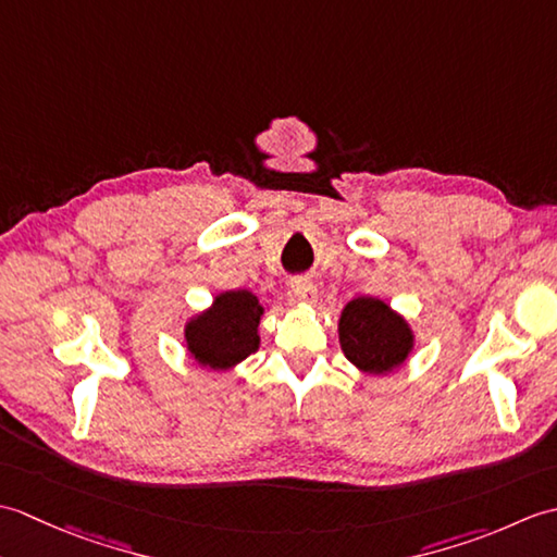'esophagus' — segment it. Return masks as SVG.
I'll use <instances>...</instances> for the list:
<instances>
[{
	"label": "esophagus",
	"instance_id": "esophagus-1",
	"mask_svg": "<svg viewBox=\"0 0 557 557\" xmlns=\"http://www.w3.org/2000/svg\"><path fill=\"white\" fill-rule=\"evenodd\" d=\"M289 289H292V297L297 301H304V304L315 301V285L309 277H294L289 282Z\"/></svg>",
	"mask_w": 557,
	"mask_h": 557
}]
</instances>
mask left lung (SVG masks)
<instances>
[{
	"label": "left lung",
	"mask_w": 557,
	"mask_h": 557,
	"mask_svg": "<svg viewBox=\"0 0 557 557\" xmlns=\"http://www.w3.org/2000/svg\"><path fill=\"white\" fill-rule=\"evenodd\" d=\"M339 345L361 373L385 375L399 369L413 349L409 323L381 299H351L339 315Z\"/></svg>",
	"instance_id": "8db88e82"
}]
</instances>
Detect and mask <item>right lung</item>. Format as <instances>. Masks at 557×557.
<instances>
[{
    "label": "right lung",
    "mask_w": 557,
    "mask_h": 557,
    "mask_svg": "<svg viewBox=\"0 0 557 557\" xmlns=\"http://www.w3.org/2000/svg\"><path fill=\"white\" fill-rule=\"evenodd\" d=\"M263 306L246 289L222 292L210 309L194 315L184 327L186 349L212 371H230L260 345L258 325Z\"/></svg>",
    "instance_id": "obj_1"
}]
</instances>
